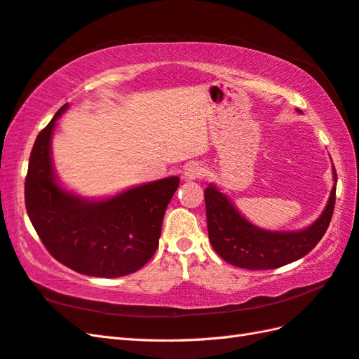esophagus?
I'll use <instances>...</instances> for the list:
<instances>
[{
  "mask_svg": "<svg viewBox=\"0 0 359 359\" xmlns=\"http://www.w3.org/2000/svg\"><path fill=\"white\" fill-rule=\"evenodd\" d=\"M203 172H205V170L201 165L189 163V165H187L184 175H182V177H184L185 180H196V179H201Z\"/></svg>",
  "mask_w": 359,
  "mask_h": 359,
  "instance_id": "obj_1",
  "label": "esophagus"
}]
</instances>
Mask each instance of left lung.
I'll return each instance as SVG.
<instances>
[{
	"label": "left lung",
	"mask_w": 359,
	"mask_h": 359,
	"mask_svg": "<svg viewBox=\"0 0 359 359\" xmlns=\"http://www.w3.org/2000/svg\"><path fill=\"white\" fill-rule=\"evenodd\" d=\"M333 179L334 185L323 215L301 231H269L250 224L230 199L210 184L203 196L212 248L228 264L247 270L279 269L309 255L323 239L333 216L338 180L334 166Z\"/></svg>",
	"instance_id": "1"
}]
</instances>
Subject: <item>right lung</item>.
Here are the masks:
<instances>
[{"mask_svg":"<svg viewBox=\"0 0 359 359\" xmlns=\"http://www.w3.org/2000/svg\"><path fill=\"white\" fill-rule=\"evenodd\" d=\"M57 111L38 134L25 184L27 216L46 250L71 270L95 278H118L147 264L158 247L168 203L179 177L128 189L104 201H88L58 185L50 139Z\"/></svg>","mask_w":359,"mask_h":359,"instance_id":"right-lung-1","label":"right lung"}]
</instances>
